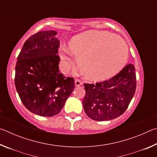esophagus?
Masks as SVG:
<instances>
[{"mask_svg":"<svg viewBox=\"0 0 157 157\" xmlns=\"http://www.w3.org/2000/svg\"><path fill=\"white\" fill-rule=\"evenodd\" d=\"M75 86H80V85H82V81L80 80V79H75Z\"/></svg>","mask_w":157,"mask_h":157,"instance_id":"34e87169","label":"esophagus"}]
</instances>
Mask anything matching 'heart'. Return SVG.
I'll return each mask as SVG.
<instances>
[{"mask_svg": "<svg viewBox=\"0 0 157 157\" xmlns=\"http://www.w3.org/2000/svg\"><path fill=\"white\" fill-rule=\"evenodd\" d=\"M78 57L79 68L84 76L93 81L109 79L120 72L128 58L127 44L120 37L108 32L89 30L76 35L68 44ZM63 66L68 69L73 59L68 50L62 52Z\"/></svg>", "mask_w": 157, "mask_h": 157, "instance_id": "b5f03b06", "label": "heart"}]
</instances>
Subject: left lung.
<instances>
[{
	"label": "left lung",
	"mask_w": 157,
	"mask_h": 157,
	"mask_svg": "<svg viewBox=\"0 0 157 157\" xmlns=\"http://www.w3.org/2000/svg\"><path fill=\"white\" fill-rule=\"evenodd\" d=\"M86 95L83 99L85 113L92 120L104 121L121 116L128 107L136 87L135 67L126 65L108 80L84 84Z\"/></svg>",
	"instance_id": "left-lung-1"
}]
</instances>
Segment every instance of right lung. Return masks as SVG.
Listing matches in <instances>:
<instances>
[{"label": "right lung", "instance_id": "1", "mask_svg": "<svg viewBox=\"0 0 157 157\" xmlns=\"http://www.w3.org/2000/svg\"><path fill=\"white\" fill-rule=\"evenodd\" d=\"M57 32L41 31L23 44L15 68V86L23 105L41 116L60 112L75 88L73 78L59 71Z\"/></svg>", "mask_w": 157, "mask_h": 157}]
</instances>
